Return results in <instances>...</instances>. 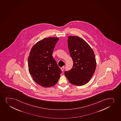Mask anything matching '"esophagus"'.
I'll return each mask as SVG.
<instances>
[{
    "label": "esophagus",
    "instance_id": "obj_1",
    "mask_svg": "<svg viewBox=\"0 0 121 121\" xmlns=\"http://www.w3.org/2000/svg\"><path fill=\"white\" fill-rule=\"evenodd\" d=\"M64 69H65V67H61V70L62 71H64Z\"/></svg>",
    "mask_w": 121,
    "mask_h": 121
}]
</instances>
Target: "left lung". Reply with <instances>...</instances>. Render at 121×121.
Segmentation results:
<instances>
[{
	"mask_svg": "<svg viewBox=\"0 0 121 121\" xmlns=\"http://www.w3.org/2000/svg\"><path fill=\"white\" fill-rule=\"evenodd\" d=\"M68 45L73 65L64 74L71 84L83 86L89 82L95 70L94 51L86 42L78 36H68Z\"/></svg>",
	"mask_w": 121,
	"mask_h": 121,
	"instance_id": "8db88e82",
	"label": "left lung"
}]
</instances>
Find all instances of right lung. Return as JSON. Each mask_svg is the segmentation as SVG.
Returning a JSON list of instances; mask_svg holds the SVG:
<instances>
[{
    "mask_svg": "<svg viewBox=\"0 0 121 121\" xmlns=\"http://www.w3.org/2000/svg\"><path fill=\"white\" fill-rule=\"evenodd\" d=\"M59 38H45L35 44L28 58V70L36 83L48 88L57 84L61 71L52 57Z\"/></svg>",
    "mask_w": 121,
    "mask_h": 121,
    "instance_id": "add662e5",
    "label": "right lung"
}]
</instances>
